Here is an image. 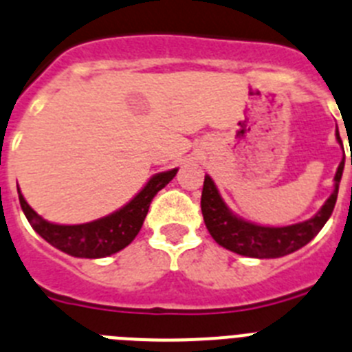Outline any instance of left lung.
<instances>
[{"label":"left lung","instance_id":"1","mask_svg":"<svg viewBox=\"0 0 352 352\" xmlns=\"http://www.w3.org/2000/svg\"><path fill=\"white\" fill-rule=\"evenodd\" d=\"M337 141L342 144L340 133L337 129ZM352 166V158H351ZM342 173H344V160L338 166L335 174V190L329 195L321 211L300 223H292L285 227H264L238 219L231 210L226 206L220 197L217 186L210 176H204L203 195H201V210H203L204 223L213 239L220 247L236 252L239 256L257 257V259H275L296 252L305 247L310 239L321 231L324 223L333 213L337 203L338 185H340Z\"/></svg>","mask_w":352,"mask_h":352}]
</instances>
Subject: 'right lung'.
Listing matches in <instances>:
<instances>
[{"label":"right lung","mask_w":352,"mask_h":352,"mask_svg":"<svg viewBox=\"0 0 352 352\" xmlns=\"http://www.w3.org/2000/svg\"><path fill=\"white\" fill-rule=\"evenodd\" d=\"M176 173L178 169L155 174L153 178L146 183L144 188L121 210L107 214L104 219L79 223V226H60V223L43 220L35 210H31L26 199L17 188L19 203L31 227L52 247L60 248L68 256L98 259V257L113 256L132 243L133 238L141 231L153 197L176 176Z\"/></svg>","instance_id":"obj_1"}]
</instances>
